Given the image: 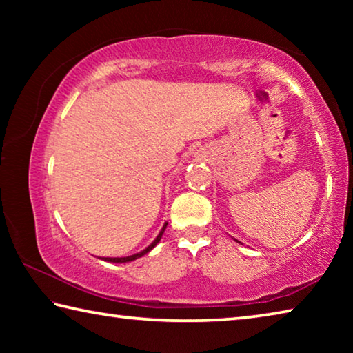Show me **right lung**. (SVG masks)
Here are the masks:
<instances>
[{
  "label": "right lung",
  "mask_w": 353,
  "mask_h": 353,
  "mask_svg": "<svg viewBox=\"0 0 353 353\" xmlns=\"http://www.w3.org/2000/svg\"><path fill=\"white\" fill-rule=\"evenodd\" d=\"M166 225H168V223H165V224H163L162 230L159 232L157 238H155V240H154L151 244H149V246H148L146 249H143L141 252H139V254H134V255H129V256H103V259H101V260H104V261H110V263H129V261H134V260H137V259H140V256L146 255L148 252H151V250H152L155 246H157V243L160 241V238H162L163 232H165V229H166Z\"/></svg>",
  "instance_id": "right-lung-1"
}]
</instances>
